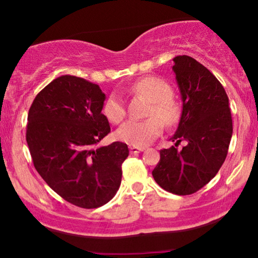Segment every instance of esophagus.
<instances>
[{
    "mask_svg": "<svg viewBox=\"0 0 258 258\" xmlns=\"http://www.w3.org/2000/svg\"><path fill=\"white\" fill-rule=\"evenodd\" d=\"M144 150V148H139V147H130V151H131V154H138L141 153V151Z\"/></svg>",
    "mask_w": 258,
    "mask_h": 258,
    "instance_id": "34e87169",
    "label": "esophagus"
}]
</instances>
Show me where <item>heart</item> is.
<instances>
[{"instance_id": "1", "label": "heart", "mask_w": 258, "mask_h": 258, "mask_svg": "<svg viewBox=\"0 0 258 258\" xmlns=\"http://www.w3.org/2000/svg\"><path fill=\"white\" fill-rule=\"evenodd\" d=\"M127 91L150 101L145 120H128L116 130L120 142L132 147H144L162 133V123L168 128L176 126L181 119V107L173 98V89L157 77L142 78L128 86ZM103 114L110 122L119 123L126 115L125 102L119 94H111L103 104Z\"/></svg>"}]
</instances>
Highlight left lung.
Instances as JSON below:
<instances>
[{
	"label": "left lung",
	"mask_w": 258,
	"mask_h": 258,
	"mask_svg": "<svg viewBox=\"0 0 258 258\" xmlns=\"http://www.w3.org/2000/svg\"><path fill=\"white\" fill-rule=\"evenodd\" d=\"M173 61L182 99L181 119L170 138L175 145L160 151L153 176L166 191L186 196L201 190L221 168L233 125L227 94L216 77L187 55ZM181 141L186 144L178 151Z\"/></svg>",
	"instance_id": "left-lung-1"
}]
</instances>
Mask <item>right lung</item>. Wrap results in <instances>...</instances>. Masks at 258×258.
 Here are the masks:
<instances>
[{
  "label": "right lung",
  "instance_id": "add662e5",
  "mask_svg": "<svg viewBox=\"0 0 258 258\" xmlns=\"http://www.w3.org/2000/svg\"><path fill=\"white\" fill-rule=\"evenodd\" d=\"M104 99L97 84L62 76L36 96L27 115L26 142L36 170L58 196L84 209L115 196L130 153L121 142L96 148L110 132L102 114Z\"/></svg>",
  "mask_w": 258,
  "mask_h": 258
}]
</instances>
